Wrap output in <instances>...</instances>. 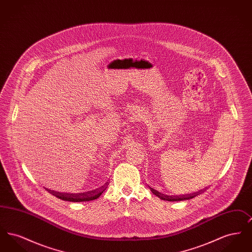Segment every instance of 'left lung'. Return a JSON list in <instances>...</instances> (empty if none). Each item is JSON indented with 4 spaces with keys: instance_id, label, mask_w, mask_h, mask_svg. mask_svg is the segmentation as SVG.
Segmentation results:
<instances>
[{
    "instance_id": "8db88e82",
    "label": "left lung",
    "mask_w": 252,
    "mask_h": 252,
    "mask_svg": "<svg viewBox=\"0 0 252 252\" xmlns=\"http://www.w3.org/2000/svg\"><path fill=\"white\" fill-rule=\"evenodd\" d=\"M150 191L153 192L155 195H157L158 198L162 199V200H165V201H182V200H188V199H191L193 198L194 196H196L197 194L203 192V190L201 191H198L196 192H192V193H188V194H182V195H167V194H163V193H160L159 192H158L156 190H154L153 188H150Z\"/></svg>"
}]
</instances>
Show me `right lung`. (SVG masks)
<instances>
[{"label": "right lung", "mask_w": 252, "mask_h": 252, "mask_svg": "<svg viewBox=\"0 0 252 252\" xmlns=\"http://www.w3.org/2000/svg\"><path fill=\"white\" fill-rule=\"evenodd\" d=\"M107 188V183L106 185L102 186L99 189H96L94 191H90L87 192H79V193H66V192H55V191H51L48 190L50 193H52L53 195L57 196L58 198H60L61 200H65V201H70V202H82V201H91V200H94L96 198H98L103 192L106 190Z\"/></svg>", "instance_id": "add662e5"}]
</instances>
